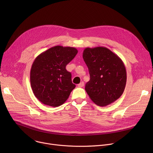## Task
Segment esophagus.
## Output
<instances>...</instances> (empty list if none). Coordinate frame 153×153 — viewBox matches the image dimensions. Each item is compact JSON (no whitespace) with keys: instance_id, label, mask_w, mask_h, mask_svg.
Listing matches in <instances>:
<instances>
[{"instance_id":"obj_1","label":"esophagus","mask_w":153,"mask_h":153,"mask_svg":"<svg viewBox=\"0 0 153 153\" xmlns=\"http://www.w3.org/2000/svg\"><path fill=\"white\" fill-rule=\"evenodd\" d=\"M77 86H78V87H82V86H84V82H80L79 84L77 85Z\"/></svg>"}]
</instances>
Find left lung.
Segmentation results:
<instances>
[{
    "label": "left lung",
    "instance_id": "left-lung-1",
    "mask_svg": "<svg viewBox=\"0 0 153 153\" xmlns=\"http://www.w3.org/2000/svg\"><path fill=\"white\" fill-rule=\"evenodd\" d=\"M83 59L88 67L90 80L85 91L91 100L105 106L123 94L126 82V71L122 59L106 47L86 48Z\"/></svg>",
    "mask_w": 153,
    "mask_h": 153
}]
</instances>
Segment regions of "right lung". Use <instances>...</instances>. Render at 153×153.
Here are the masks:
<instances>
[{"label": "right lung", "mask_w": 153, "mask_h": 153, "mask_svg": "<svg viewBox=\"0 0 153 153\" xmlns=\"http://www.w3.org/2000/svg\"><path fill=\"white\" fill-rule=\"evenodd\" d=\"M76 48L57 45L40 54L34 60L30 82L35 97L42 103L59 106L68 99L76 85L67 65L76 56Z\"/></svg>", "instance_id": "add662e5"}]
</instances>
